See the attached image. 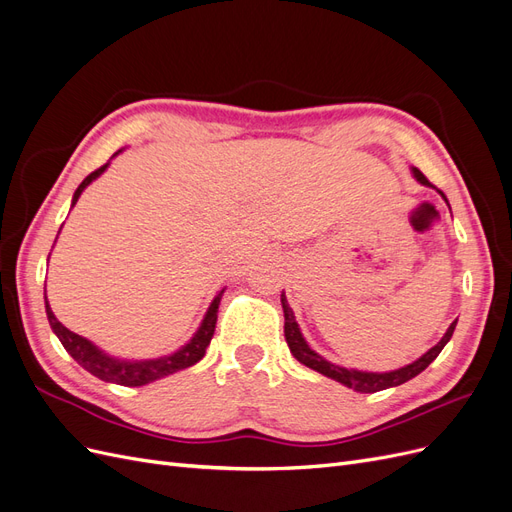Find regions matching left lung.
<instances>
[{
  "instance_id": "1",
  "label": "left lung",
  "mask_w": 512,
  "mask_h": 512,
  "mask_svg": "<svg viewBox=\"0 0 512 512\" xmlns=\"http://www.w3.org/2000/svg\"><path fill=\"white\" fill-rule=\"evenodd\" d=\"M412 173H414L416 181H421L423 185H431L427 181V177L418 168H412ZM442 198L446 200L444 194H442ZM446 203H448V200H446ZM282 307H284V335H286V344H288L294 359H297L299 363H303L305 367L318 371V374H322V376H327V378H331L335 382H342L344 386H348V389H354L356 393H376V391L391 389V386H399V384H404V382L412 380L414 376L421 374L423 369L429 367V363H433V361L438 359V354L448 344V339L453 337L455 324H457V320H455L451 327L446 329V333H444V337L440 339V342L433 346L431 350H427L418 361H414V363H410L406 367H401V369H395V371H386V374H374V371H359V369L339 367V365L329 363L327 359H322V356L316 350H312V348L307 346L305 337L301 335L299 324H297V320H294V314H292V309H290V305L286 301V294L284 292H282Z\"/></svg>"
}]
</instances>
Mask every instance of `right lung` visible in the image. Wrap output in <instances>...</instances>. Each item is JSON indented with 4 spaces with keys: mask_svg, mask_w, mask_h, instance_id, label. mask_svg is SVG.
<instances>
[{
    "mask_svg": "<svg viewBox=\"0 0 512 512\" xmlns=\"http://www.w3.org/2000/svg\"><path fill=\"white\" fill-rule=\"evenodd\" d=\"M117 153H115V156H117ZM106 166H108V162L83 179V183L79 185V188H76V192L72 196V207L76 205V200H79V196L83 194L87 185L104 173ZM222 294H224V290H220L218 297L211 301L203 322H200L198 331L194 333V337L190 339L188 344H185L183 348H179L173 354L160 356V359H151V361H119V359H115V356L104 354L98 346L91 344L89 339L66 329L64 324H61L55 318L49 301H46V316H49V324H51L53 333L59 337L61 346H64L72 359L79 363L83 369H87L89 374H94L96 378H100L104 382H115V384H121V386H143V384H149L153 380H160L164 376L175 374V371H179V369L192 367L194 363L203 359L205 352H207V346L211 342V337L215 333V322H218V307H220V301H222Z\"/></svg>",
    "mask_w": 512,
    "mask_h": 512,
    "instance_id": "obj_1",
    "label": "right lung"
}]
</instances>
